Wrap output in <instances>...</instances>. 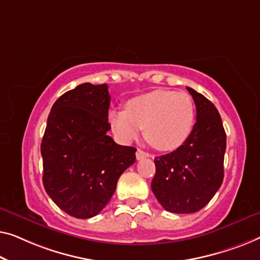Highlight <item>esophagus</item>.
<instances>
[{"label":"esophagus","mask_w":260,"mask_h":260,"mask_svg":"<svg viewBox=\"0 0 260 260\" xmlns=\"http://www.w3.org/2000/svg\"><path fill=\"white\" fill-rule=\"evenodd\" d=\"M135 155H137V159H138V160L148 158V156H149L148 153H146L145 151H142V149H139V148H138L137 153H135Z\"/></svg>","instance_id":"34e87169"}]
</instances>
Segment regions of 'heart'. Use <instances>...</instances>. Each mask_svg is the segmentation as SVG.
<instances>
[{
    "label": "heart",
    "mask_w": 260,
    "mask_h": 260,
    "mask_svg": "<svg viewBox=\"0 0 260 260\" xmlns=\"http://www.w3.org/2000/svg\"><path fill=\"white\" fill-rule=\"evenodd\" d=\"M194 104L185 92L155 89L129 99L126 108L108 113L112 131L131 142L145 129V138L159 151H174L184 145L194 125Z\"/></svg>",
    "instance_id": "heart-1"
}]
</instances>
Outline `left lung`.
Segmentation results:
<instances>
[{
	"label": "left lung",
	"instance_id": "8db88e82",
	"mask_svg": "<svg viewBox=\"0 0 260 260\" xmlns=\"http://www.w3.org/2000/svg\"><path fill=\"white\" fill-rule=\"evenodd\" d=\"M194 100L197 122L184 145L156 156L151 187L172 213H194L210 203L222 184L226 133L218 109L203 94L186 87Z\"/></svg>",
	"mask_w": 260,
	"mask_h": 260
}]
</instances>
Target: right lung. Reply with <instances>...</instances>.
Returning a JSON list of instances; mask_svg holds the SVG:
<instances>
[{
  "instance_id": "obj_1",
  "label": "right lung",
  "mask_w": 260,
  "mask_h": 260,
  "mask_svg": "<svg viewBox=\"0 0 260 260\" xmlns=\"http://www.w3.org/2000/svg\"><path fill=\"white\" fill-rule=\"evenodd\" d=\"M108 86L82 83L55 101L41 142L43 186L62 211L92 218L114 194L137 148L118 145L111 129Z\"/></svg>"
}]
</instances>
